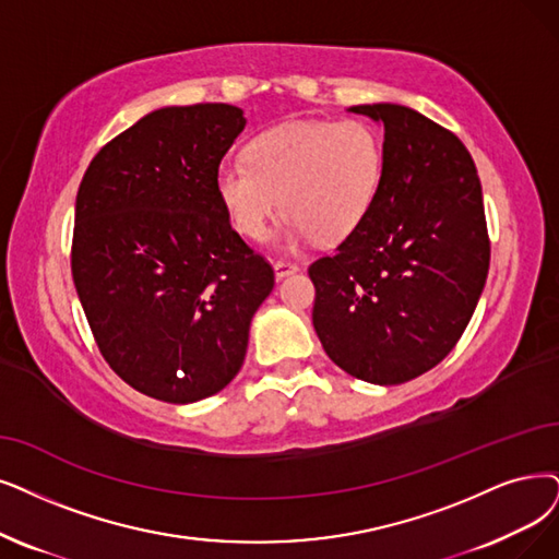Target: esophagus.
Returning a JSON list of instances; mask_svg holds the SVG:
<instances>
[{
	"instance_id": "esophagus-1",
	"label": "esophagus",
	"mask_w": 559,
	"mask_h": 559,
	"mask_svg": "<svg viewBox=\"0 0 559 559\" xmlns=\"http://www.w3.org/2000/svg\"><path fill=\"white\" fill-rule=\"evenodd\" d=\"M273 267H275V277L277 280H284V277H288V275H294V273H298V265L296 263H292V261H275L273 263Z\"/></svg>"
}]
</instances>
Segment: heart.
I'll return each instance as SVG.
<instances>
[{
    "label": "heart",
    "instance_id": "obj_1",
    "mask_svg": "<svg viewBox=\"0 0 559 559\" xmlns=\"http://www.w3.org/2000/svg\"><path fill=\"white\" fill-rule=\"evenodd\" d=\"M385 176V142L362 119L288 121L248 144V165L217 169L215 192L238 234L259 240L286 211L277 240L294 250L340 242L367 219Z\"/></svg>",
    "mask_w": 559,
    "mask_h": 559
}]
</instances>
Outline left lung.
<instances>
[{
    "instance_id": "8db88e82",
    "label": "left lung",
    "mask_w": 559,
    "mask_h": 559,
    "mask_svg": "<svg viewBox=\"0 0 559 559\" xmlns=\"http://www.w3.org/2000/svg\"><path fill=\"white\" fill-rule=\"evenodd\" d=\"M348 111L383 126L385 176L357 231L309 265L311 323L346 373L399 385L442 362L473 319L490 261L481 183L463 142L419 111Z\"/></svg>"
}]
</instances>
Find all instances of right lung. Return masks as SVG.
Returning a JSON list of instances; mask_svg holds the SVG:
<instances>
[{
    "label": "right lung",
    "instance_id": "add662e5",
    "mask_svg": "<svg viewBox=\"0 0 559 559\" xmlns=\"http://www.w3.org/2000/svg\"><path fill=\"white\" fill-rule=\"evenodd\" d=\"M240 107H160L103 146L75 199L73 282L107 365L138 392L194 404L240 371L273 267L215 192Z\"/></svg>",
    "mask_w": 559,
    "mask_h": 559
}]
</instances>
